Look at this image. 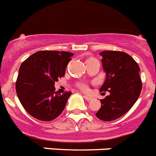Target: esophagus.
<instances>
[{
  "label": "esophagus",
  "instance_id": "1",
  "mask_svg": "<svg viewBox=\"0 0 156 156\" xmlns=\"http://www.w3.org/2000/svg\"><path fill=\"white\" fill-rule=\"evenodd\" d=\"M83 98H85V100L89 102V101H91L93 99L92 97H90V96H87V95H83Z\"/></svg>",
  "mask_w": 156,
  "mask_h": 156
}]
</instances>
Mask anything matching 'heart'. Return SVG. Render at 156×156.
Segmentation results:
<instances>
[{
    "label": "heart",
    "instance_id": "obj_1",
    "mask_svg": "<svg viewBox=\"0 0 156 156\" xmlns=\"http://www.w3.org/2000/svg\"><path fill=\"white\" fill-rule=\"evenodd\" d=\"M76 86L80 91H83V92H87V91H89V87L87 83H82V82H81V83H77Z\"/></svg>",
    "mask_w": 156,
    "mask_h": 156
}]
</instances>
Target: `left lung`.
Masks as SVG:
<instances>
[{"label": "left lung", "mask_w": 156, "mask_h": 156, "mask_svg": "<svg viewBox=\"0 0 156 156\" xmlns=\"http://www.w3.org/2000/svg\"><path fill=\"white\" fill-rule=\"evenodd\" d=\"M100 55L106 80L99 91H109L110 94L100 99L102 105L95 115L102 121L110 122L126 114L139 98L142 89L140 69L125 52L102 51Z\"/></svg>", "instance_id": "obj_1"}]
</instances>
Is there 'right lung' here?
<instances>
[{"label":"right lung","instance_id":"1","mask_svg":"<svg viewBox=\"0 0 156 156\" xmlns=\"http://www.w3.org/2000/svg\"><path fill=\"white\" fill-rule=\"evenodd\" d=\"M73 55L69 52L42 50L21 64L16 91L23 108L34 118L50 122L64 110L72 92L58 94L54 83L65 76Z\"/></svg>","mask_w":156,"mask_h":156}]
</instances>
